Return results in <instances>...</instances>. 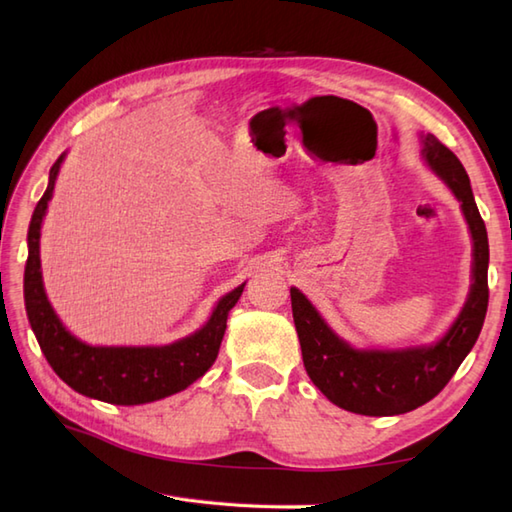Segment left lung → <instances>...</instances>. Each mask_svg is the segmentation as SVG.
<instances>
[{
	"mask_svg": "<svg viewBox=\"0 0 512 512\" xmlns=\"http://www.w3.org/2000/svg\"><path fill=\"white\" fill-rule=\"evenodd\" d=\"M422 158L462 202L473 237V284L460 317L438 343L409 350H354L339 339L312 303L290 288L292 317L303 365L321 394L361 416H398L422 407L447 387L482 332L488 308V235L471 191L469 173L449 147L422 136Z\"/></svg>",
	"mask_w": 512,
	"mask_h": 512,
	"instance_id": "left-lung-1",
	"label": "left lung"
}]
</instances>
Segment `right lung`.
Returning a JSON list of instances; mask_svg holds the SVG:
<instances>
[{"instance_id": "right-lung-1", "label": "right lung", "mask_w": 512, "mask_h": 512, "mask_svg": "<svg viewBox=\"0 0 512 512\" xmlns=\"http://www.w3.org/2000/svg\"><path fill=\"white\" fill-rule=\"evenodd\" d=\"M63 156L50 169L48 189L37 202L28 228V262L24 273V299L30 328L57 376L79 394L112 405H143L187 389L206 374L224 339L228 312L242 297L244 286L217 301L202 330L162 347H94L63 328L46 297L41 281L39 235L52 198Z\"/></svg>"}]
</instances>
